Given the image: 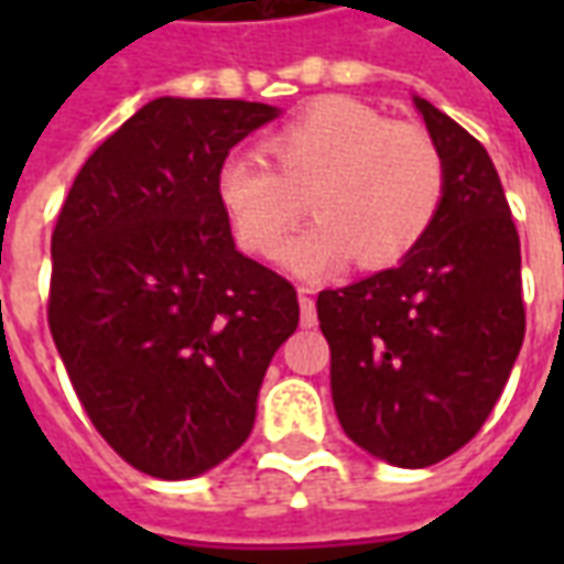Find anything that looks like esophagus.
<instances>
[{"instance_id": "obj_1", "label": "esophagus", "mask_w": 564, "mask_h": 564, "mask_svg": "<svg viewBox=\"0 0 564 564\" xmlns=\"http://www.w3.org/2000/svg\"><path fill=\"white\" fill-rule=\"evenodd\" d=\"M299 311H302V326H305V329L317 326V302H314V290L299 286Z\"/></svg>"}]
</instances>
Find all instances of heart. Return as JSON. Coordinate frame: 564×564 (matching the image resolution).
<instances>
[{
	"mask_svg": "<svg viewBox=\"0 0 564 564\" xmlns=\"http://www.w3.org/2000/svg\"><path fill=\"white\" fill-rule=\"evenodd\" d=\"M257 153H232L217 172V198L238 247L250 257L281 253L305 198L317 223L283 250L286 269L317 278L356 257L368 271L414 253L444 198V162L414 123H392L375 105L323 96L262 139Z\"/></svg>",
	"mask_w": 564,
	"mask_h": 564,
	"instance_id": "obj_1",
	"label": "heart"
}]
</instances>
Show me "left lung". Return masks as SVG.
<instances>
[{
	"instance_id": "left-lung-1",
	"label": "left lung",
	"mask_w": 564,
	"mask_h": 564,
	"mask_svg": "<svg viewBox=\"0 0 564 564\" xmlns=\"http://www.w3.org/2000/svg\"><path fill=\"white\" fill-rule=\"evenodd\" d=\"M444 162V198L395 269L317 295L332 402L350 441L425 468L471 441L525 335L520 235L480 141L416 96Z\"/></svg>"
}]
</instances>
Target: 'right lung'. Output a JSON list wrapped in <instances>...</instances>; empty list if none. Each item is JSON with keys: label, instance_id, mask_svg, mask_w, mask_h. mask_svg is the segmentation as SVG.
<instances>
[{"label": "right lung", "instance_id": "add662e5", "mask_svg": "<svg viewBox=\"0 0 564 564\" xmlns=\"http://www.w3.org/2000/svg\"><path fill=\"white\" fill-rule=\"evenodd\" d=\"M278 108L174 99L93 150L51 235L47 323L96 432L132 468L184 480L241 447L295 286L235 250L217 198L229 150Z\"/></svg>", "mask_w": 564, "mask_h": 564}]
</instances>
